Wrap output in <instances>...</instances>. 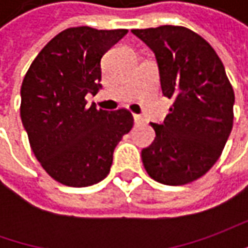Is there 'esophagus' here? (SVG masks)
<instances>
[{"label": "esophagus", "instance_id": "1", "mask_svg": "<svg viewBox=\"0 0 248 248\" xmlns=\"http://www.w3.org/2000/svg\"><path fill=\"white\" fill-rule=\"evenodd\" d=\"M134 121H135V124H143L145 123V120L142 116H139V114H134Z\"/></svg>", "mask_w": 248, "mask_h": 248}]
</instances>
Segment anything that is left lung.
<instances>
[{
  "label": "left lung",
  "mask_w": 248,
  "mask_h": 248,
  "mask_svg": "<svg viewBox=\"0 0 248 248\" xmlns=\"http://www.w3.org/2000/svg\"><path fill=\"white\" fill-rule=\"evenodd\" d=\"M153 51L163 95L174 105L156 138L142 149L148 174L164 185H185L219 158L233 125L234 92L213 46L182 26L132 30Z\"/></svg>",
  "instance_id": "obj_1"
}]
</instances>
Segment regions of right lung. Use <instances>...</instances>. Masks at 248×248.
I'll use <instances>...</instances> for the list:
<instances>
[{"instance_id":"right-lung-1","label":"right lung","mask_w":248,"mask_h":248,"mask_svg":"<svg viewBox=\"0 0 248 248\" xmlns=\"http://www.w3.org/2000/svg\"><path fill=\"white\" fill-rule=\"evenodd\" d=\"M127 33L88 26L63 30L24 76L20 117L30 146L63 185L84 187L105 179L114 149L134 125L128 110H98L85 100L102 88V56Z\"/></svg>"}]
</instances>
